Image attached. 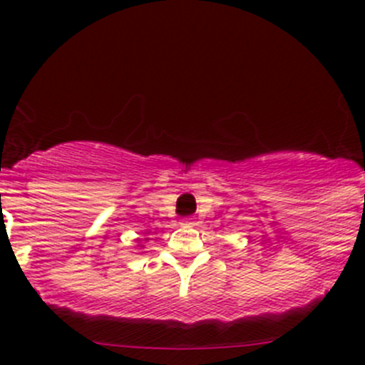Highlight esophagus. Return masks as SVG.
Instances as JSON below:
<instances>
[{"label": "esophagus", "instance_id": "obj_1", "mask_svg": "<svg viewBox=\"0 0 365 365\" xmlns=\"http://www.w3.org/2000/svg\"><path fill=\"white\" fill-rule=\"evenodd\" d=\"M180 227L192 228V227H195V221H193V217H185L182 221H180Z\"/></svg>", "mask_w": 365, "mask_h": 365}]
</instances>
